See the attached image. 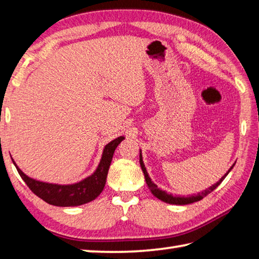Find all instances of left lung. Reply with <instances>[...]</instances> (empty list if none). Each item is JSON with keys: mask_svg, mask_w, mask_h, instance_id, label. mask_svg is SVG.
Segmentation results:
<instances>
[{"mask_svg": "<svg viewBox=\"0 0 259 259\" xmlns=\"http://www.w3.org/2000/svg\"><path fill=\"white\" fill-rule=\"evenodd\" d=\"M140 166H141V169H142V172H144L145 175V179H146V183L148 185V188L150 189V191L152 192V195L157 197L158 199L162 200L163 202H167V203H172V205H188V203H192V202H196V201H199L201 200L203 197H206L208 194H210L211 191H213L214 189L217 188V187L222 184V181L226 178V176L229 174L230 170L233 169V167L235 166V164H233L232 167H230V169L228 170V171L225 174L223 177L219 179L218 183H216L214 185H212L211 187H209V188L205 189L201 192H198L197 195H191V196H187V197H184V196H174L171 194H168V192H166L164 190H161L158 188V186L152 183L149 175H148L147 172V169L145 167V163L144 161H142V156H141V151H140Z\"/></svg>", "mask_w": 259, "mask_h": 259, "instance_id": "left-lung-1", "label": "left lung"}]
</instances>
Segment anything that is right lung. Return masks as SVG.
I'll return each instance as SVG.
<instances>
[{
    "label": "right lung",
    "mask_w": 259,
    "mask_h": 259,
    "mask_svg": "<svg viewBox=\"0 0 259 259\" xmlns=\"http://www.w3.org/2000/svg\"><path fill=\"white\" fill-rule=\"evenodd\" d=\"M123 139L124 137L121 136L118 137L117 139L112 140L111 142H109V144L104 147L100 163H99L96 171L88 178L72 185L49 184L32 179L30 177H27V176L16 166L14 160L12 161L16 170H18L19 175L21 176V178L24 180V183L32 190L33 194L40 197L41 199H43L46 202L59 207L80 206L83 205V203L95 200L102 192L104 185H106L109 167L110 163H111L114 150Z\"/></svg>",
    "instance_id": "add662e5"
}]
</instances>
